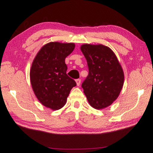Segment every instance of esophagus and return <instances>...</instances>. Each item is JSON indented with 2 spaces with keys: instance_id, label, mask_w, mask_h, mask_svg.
<instances>
[{
  "instance_id": "34e87169",
  "label": "esophagus",
  "mask_w": 153,
  "mask_h": 153,
  "mask_svg": "<svg viewBox=\"0 0 153 153\" xmlns=\"http://www.w3.org/2000/svg\"><path fill=\"white\" fill-rule=\"evenodd\" d=\"M80 81H81L80 79H77V80H75V82H76V84L78 86H79V85H80Z\"/></svg>"
}]
</instances>
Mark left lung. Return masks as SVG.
<instances>
[{"label": "left lung", "mask_w": 153, "mask_h": 153, "mask_svg": "<svg viewBox=\"0 0 153 153\" xmlns=\"http://www.w3.org/2000/svg\"><path fill=\"white\" fill-rule=\"evenodd\" d=\"M89 73L82 84L89 104L96 109L109 106L118 98L124 75L114 52L103 45L84 44L80 47Z\"/></svg>", "instance_id": "left-lung-1"}]
</instances>
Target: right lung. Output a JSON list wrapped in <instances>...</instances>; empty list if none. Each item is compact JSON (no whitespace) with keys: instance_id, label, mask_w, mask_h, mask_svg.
I'll list each match as a JSON object with an SVG mask.
<instances>
[{"instance_id":"add662e5","label":"right lung","mask_w":153,"mask_h":153,"mask_svg":"<svg viewBox=\"0 0 153 153\" xmlns=\"http://www.w3.org/2000/svg\"><path fill=\"white\" fill-rule=\"evenodd\" d=\"M74 43L52 42L40 49L30 69V81L40 103L52 110L65 105L74 80L67 75L65 58L75 49Z\"/></svg>"}]
</instances>
